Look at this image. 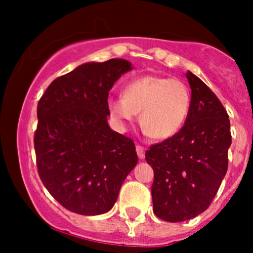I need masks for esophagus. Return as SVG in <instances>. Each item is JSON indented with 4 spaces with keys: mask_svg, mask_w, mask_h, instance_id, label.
Instances as JSON below:
<instances>
[{
    "mask_svg": "<svg viewBox=\"0 0 253 253\" xmlns=\"http://www.w3.org/2000/svg\"><path fill=\"white\" fill-rule=\"evenodd\" d=\"M136 150H137V155H138L139 159H144V155H145V148L143 147V145L137 144Z\"/></svg>",
    "mask_w": 253,
    "mask_h": 253,
    "instance_id": "1",
    "label": "esophagus"
}]
</instances>
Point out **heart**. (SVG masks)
I'll return each mask as SVG.
<instances>
[{
	"instance_id": "1",
	"label": "heart",
	"mask_w": 253,
	"mask_h": 253,
	"mask_svg": "<svg viewBox=\"0 0 253 253\" xmlns=\"http://www.w3.org/2000/svg\"><path fill=\"white\" fill-rule=\"evenodd\" d=\"M191 99L190 88L181 79L147 75L126 83L124 98L110 99L109 109L120 124L133 121L141 112L139 124L148 136L168 139L185 125Z\"/></svg>"
}]
</instances>
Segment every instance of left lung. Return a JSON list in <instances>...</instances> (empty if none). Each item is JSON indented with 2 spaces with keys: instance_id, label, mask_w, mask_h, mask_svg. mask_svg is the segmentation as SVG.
Masks as SVG:
<instances>
[{
  "instance_id": "left-lung-1",
  "label": "left lung",
  "mask_w": 253,
  "mask_h": 253,
  "mask_svg": "<svg viewBox=\"0 0 253 253\" xmlns=\"http://www.w3.org/2000/svg\"><path fill=\"white\" fill-rule=\"evenodd\" d=\"M191 109L175 136L150 145L145 160L153 168V211L170 223L203 213L213 202L228 170L230 121L215 94L197 76L186 73Z\"/></svg>"
}]
</instances>
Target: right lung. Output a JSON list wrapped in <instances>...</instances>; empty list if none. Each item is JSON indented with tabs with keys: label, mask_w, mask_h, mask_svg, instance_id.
<instances>
[{
	"label": "right lung",
	"mask_w": 253,
	"mask_h": 253,
	"mask_svg": "<svg viewBox=\"0 0 253 253\" xmlns=\"http://www.w3.org/2000/svg\"><path fill=\"white\" fill-rule=\"evenodd\" d=\"M129 70L121 58L84 63L56 78L38 103V172L50 195L73 213L110 211L137 164L133 141L108 125L109 91Z\"/></svg>",
	"instance_id": "right-lung-1"
}]
</instances>
